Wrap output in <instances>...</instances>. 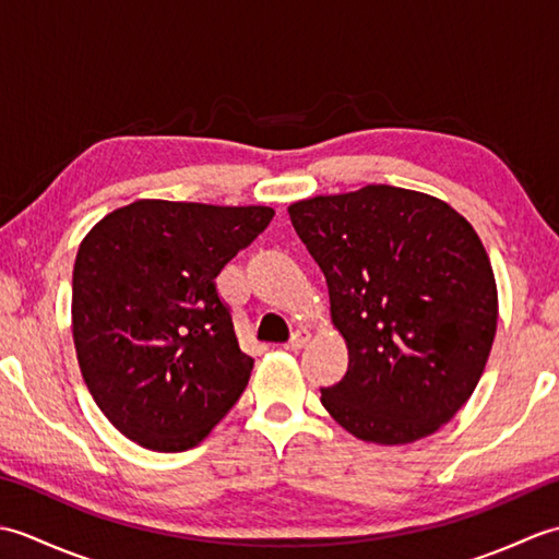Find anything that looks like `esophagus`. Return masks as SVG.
I'll list each match as a JSON object with an SVG mask.
<instances>
[{
	"label": "esophagus",
	"mask_w": 559,
	"mask_h": 559,
	"mask_svg": "<svg viewBox=\"0 0 559 559\" xmlns=\"http://www.w3.org/2000/svg\"><path fill=\"white\" fill-rule=\"evenodd\" d=\"M307 341H310V331L307 329H298L293 334V338L286 343V348L288 350H300V348H305L307 346Z\"/></svg>",
	"instance_id": "1"
}]
</instances>
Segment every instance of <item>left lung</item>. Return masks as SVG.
I'll use <instances>...</instances> for the list:
<instances>
[{"mask_svg": "<svg viewBox=\"0 0 559 559\" xmlns=\"http://www.w3.org/2000/svg\"><path fill=\"white\" fill-rule=\"evenodd\" d=\"M295 233L324 271L348 372L322 403L362 442L408 444L473 394L497 331V286L473 225L413 189L295 201Z\"/></svg>", "mask_w": 559, "mask_h": 559, "instance_id": "left-lung-1", "label": "left lung"}]
</instances>
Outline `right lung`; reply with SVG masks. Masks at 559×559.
I'll return each instance as SVG.
<instances>
[{"instance_id": "right-lung-1", "label": "right lung", "mask_w": 559, "mask_h": 559, "mask_svg": "<svg viewBox=\"0 0 559 559\" xmlns=\"http://www.w3.org/2000/svg\"><path fill=\"white\" fill-rule=\"evenodd\" d=\"M271 218L269 206L139 199L83 237L71 278L76 358L93 401L132 442L192 449L240 399L254 360L216 276Z\"/></svg>"}]
</instances>
